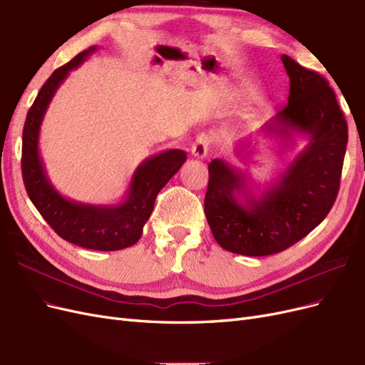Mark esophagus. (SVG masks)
I'll return each instance as SVG.
<instances>
[{
    "mask_svg": "<svg viewBox=\"0 0 365 365\" xmlns=\"http://www.w3.org/2000/svg\"><path fill=\"white\" fill-rule=\"evenodd\" d=\"M210 149V137L207 134H200L196 137L195 143L192 145V155L196 158H205Z\"/></svg>",
    "mask_w": 365,
    "mask_h": 365,
    "instance_id": "esophagus-1",
    "label": "esophagus"
}]
</instances>
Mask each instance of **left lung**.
<instances>
[{
    "instance_id": "1",
    "label": "left lung",
    "mask_w": 365,
    "mask_h": 365,
    "mask_svg": "<svg viewBox=\"0 0 365 365\" xmlns=\"http://www.w3.org/2000/svg\"><path fill=\"white\" fill-rule=\"evenodd\" d=\"M282 62L288 105L263 130L283 143L300 135L307 145L259 196L250 175L224 160L208 164L207 222L220 247L242 256H269L297 244L323 222L339 189L349 134L336 96L322 74L286 54Z\"/></svg>"
}]
</instances>
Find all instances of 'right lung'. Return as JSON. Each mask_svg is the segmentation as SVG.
Returning <instances> with one entry per match:
<instances>
[{"mask_svg":"<svg viewBox=\"0 0 365 365\" xmlns=\"http://www.w3.org/2000/svg\"><path fill=\"white\" fill-rule=\"evenodd\" d=\"M96 50L94 46L79 53L42 85L24 123L21 168L33 205L62 239L88 250L117 251L137 244L143 235V227L152 215L157 195L181 169L187 153L181 149H169L146 158L132 175L123 201L118 204H82L68 200L54 189L39 153L42 120L51 98L70 71L81 67Z\"/></svg>","mask_w":365,"mask_h":365,"instance_id":"1","label":"right lung"}]
</instances>
